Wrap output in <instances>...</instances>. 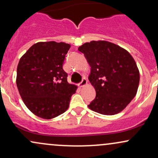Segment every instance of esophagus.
<instances>
[{
  "instance_id": "esophagus-1",
  "label": "esophagus",
  "mask_w": 158,
  "mask_h": 158,
  "mask_svg": "<svg viewBox=\"0 0 158 158\" xmlns=\"http://www.w3.org/2000/svg\"><path fill=\"white\" fill-rule=\"evenodd\" d=\"M87 83V79H85V78H83L82 80H81V82L79 84V86L80 87H84L85 85H86Z\"/></svg>"
}]
</instances>
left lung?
I'll use <instances>...</instances> for the list:
<instances>
[{
	"mask_svg": "<svg viewBox=\"0 0 158 158\" xmlns=\"http://www.w3.org/2000/svg\"><path fill=\"white\" fill-rule=\"evenodd\" d=\"M78 50L91 67L89 80L96 96L88 107L102 115L120 113L135 96L140 74L128 51L107 41H91Z\"/></svg>",
	"mask_w": 158,
	"mask_h": 158,
	"instance_id": "8db88e82",
	"label": "left lung"
}]
</instances>
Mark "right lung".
Instances as JSON below:
<instances>
[{
  "label": "right lung",
  "instance_id": "obj_1",
  "mask_svg": "<svg viewBox=\"0 0 158 158\" xmlns=\"http://www.w3.org/2000/svg\"><path fill=\"white\" fill-rule=\"evenodd\" d=\"M71 45L40 42L20 58L17 68V86L24 104L35 115L51 119L65 112L77 86L68 82L62 68Z\"/></svg>",
  "mask_w": 158,
  "mask_h": 158
}]
</instances>
